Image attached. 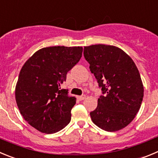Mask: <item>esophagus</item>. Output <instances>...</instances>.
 Instances as JSON below:
<instances>
[{"mask_svg":"<svg viewBox=\"0 0 158 158\" xmlns=\"http://www.w3.org/2000/svg\"><path fill=\"white\" fill-rule=\"evenodd\" d=\"M86 95H82V96H79L78 97V98H79V100L80 101H82V100H84L85 98H86Z\"/></svg>","mask_w":158,"mask_h":158,"instance_id":"34e87169","label":"esophagus"}]
</instances>
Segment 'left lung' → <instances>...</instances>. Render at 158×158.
<instances>
[{
    "mask_svg": "<svg viewBox=\"0 0 158 158\" xmlns=\"http://www.w3.org/2000/svg\"><path fill=\"white\" fill-rule=\"evenodd\" d=\"M83 54L103 94L89 113L92 121L106 131L124 128L134 120L143 98L144 88L135 64L114 45L84 46Z\"/></svg>",
    "mask_w": 158,
    "mask_h": 158,
    "instance_id": "left-lung-1",
    "label": "left lung"
}]
</instances>
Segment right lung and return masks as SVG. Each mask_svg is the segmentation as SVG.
Masks as SVG:
<instances>
[{
    "mask_svg": "<svg viewBox=\"0 0 158 158\" xmlns=\"http://www.w3.org/2000/svg\"><path fill=\"white\" fill-rule=\"evenodd\" d=\"M81 46L39 49L25 62L15 86V101L24 120L39 131L52 134L71 121L76 105L69 90L60 89L66 75L82 57Z\"/></svg>",
    "mask_w": 158,
    "mask_h": 158,
    "instance_id": "add662e5",
    "label": "right lung"
}]
</instances>
